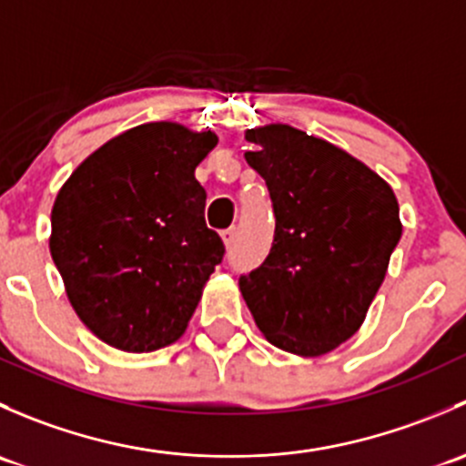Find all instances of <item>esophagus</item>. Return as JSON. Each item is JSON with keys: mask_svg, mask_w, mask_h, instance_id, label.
Masks as SVG:
<instances>
[{"mask_svg": "<svg viewBox=\"0 0 466 466\" xmlns=\"http://www.w3.org/2000/svg\"><path fill=\"white\" fill-rule=\"evenodd\" d=\"M220 238H223L225 248H232L234 246V238H237V228H229L220 232Z\"/></svg>", "mask_w": 466, "mask_h": 466, "instance_id": "obj_1", "label": "esophagus"}]
</instances>
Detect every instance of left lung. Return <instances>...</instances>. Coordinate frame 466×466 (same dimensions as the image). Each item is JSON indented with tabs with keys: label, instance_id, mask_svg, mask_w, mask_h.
Listing matches in <instances>:
<instances>
[{
	"label": "left lung",
	"instance_id": "left-lung-1",
	"mask_svg": "<svg viewBox=\"0 0 466 466\" xmlns=\"http://www.w3.org/2000/svg\"><path fill=\"white\" fill-rule=\"evenodd\" d=\"M275 209L270 255L238 279L270 345L316 359L350 340L401 238L392 187L347 150L286 124L246 130Z\"/></svg>",
	"mask_w": 466,
	"mask_h": 466
}]
</instances>
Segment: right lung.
Here are the masks:
<instances>
[{
    "mask_svg": "<svg viewBox=\"0 0 466 466\" xmlns=\"http://www.w3.org/2000/svg\"><path fill=\"white\" fill-rule=\"evenodd\" d=\"M211 130L153 121L83 159L51 209V259L89 331L121 351L162 350L187 331L225 255L205 225L196 167Z\"/></svg>",
    "mask_w": 466,
    "mask_h": 466,
    "instance_id": "right-lung-1",
    "label": "right lung"
}]
</instances>
